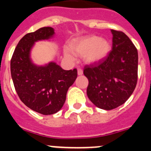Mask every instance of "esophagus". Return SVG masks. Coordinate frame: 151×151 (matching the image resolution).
Masks as SVG:
<instances>
[{"label": "esophagus", "instance_id": "34e87169", "mask_svg": "<svg viewBox=\"0 0 151 151\" xmlns=\"http://www.w3.org/2000/svg\"><path fill=\"white\" fill-rule=\"evenodd\" d=\"M77 74L78 75H82L83 74V70L81 68H78L77 69Z\"/></svg>", "mask_w": 151, "mask_h": 151}]
</instances>
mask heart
<instances>
[{"label": "heart", "instance_id": "heart-1", "mask_svg": "<svg viewBox=\"0 0 151 151\" xmlns=\"http://www.w3.org/2000/svg\"><path fill=\"white\" fill-rule=\"evenodd\" d=\"M69 50L77 56H83L87 64H95L103 61L111 51V44L108 40L97 36H88L77 39L69 45ZM65 55L72 59L68 52Z\"/></svg>", "mask_w": 151, "mask_h": 151}]
</instances>
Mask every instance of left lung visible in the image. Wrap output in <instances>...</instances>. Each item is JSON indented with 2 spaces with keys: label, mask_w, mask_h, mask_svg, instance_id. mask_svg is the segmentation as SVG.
I'll use <instances>...</instances> for the list:
<instances>
[{
  "label": "left lung",
  "mask_w": 151,
  "mask_h": 151,
  "mask_svg": "<svg viewBox=\"0 0 151 151\" xmlns=\"http://www.w3.org/2000/svg\"><path fill=\"white\" fill-rule=\"evenodd\" d=\"M111 32L112 49L108 56L96 65L83 68V74L89 81L87 96L96 106L106 110L125 103L137 82V48L123 32Z\"/></svg>",
  "instance_id": "1"
}]
</instances>
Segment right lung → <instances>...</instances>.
I'll list each match as a JSON object with an SVG mask.
<instances>
[{"instance_id":"obj_1","label":"right lung","mask_w":151,"mask_h":151,"mask_svg":"<svg viewBox=\"0 0 151 151\" xmlns=\"http://www.w3.org/2000/svg\"><path fill=\"white\" fill-rule=\"evenodd\" d=\"M52 27H42L19 40L10 60V72L20 100L42 115H52L62 108L68 88L75 81L77 70H65L55 62L38 67L29 58L30 49L38 40L54 35Z\"/></svg>"}]
</instances>
